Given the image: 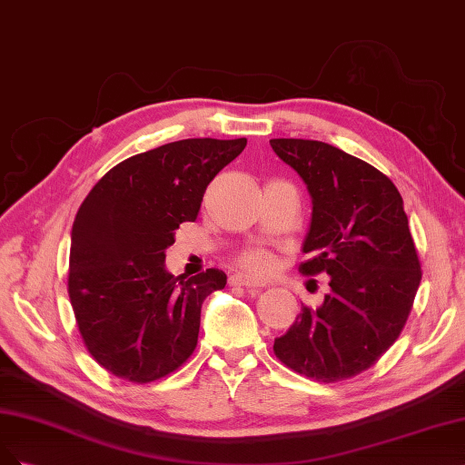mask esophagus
<instances>
[{"label":"esophagus","instance_id":"1","mask_svg":"<svg viewBox=\"0 0 465 465\" xmlns=\"http://www.w3.org/2000/svg\"><path fill=\"white\" fill-rule=\"evenodd\" d=\"M230 283H232V286H245V288H262V286H264L262 282L254 280L252 276H249V274H245V272H235V274H232V276H230Z\"/></svg>","mask_w":465,"mask_h":465}]
</instances>
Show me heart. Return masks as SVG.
I'll use <instances>...</instances> for the list:
<instances>
[{"instance_id": "1", "label": "heart", "mask_w": 465, "mask_h": 465, "mask_svg": "<svg viewBox=\"0 0 465 465\" xmlns=\"http://www.w3.org/2000/svg\"><path fill=\"white\" fill-rule=\"evenodd\" d=\"M243 264L247 268H251V271H254V272L264 274V272H271L272 271L274 261H272L271 254L264 252V251H251V252H247L245 257H243Z\"/></svg>"}]
</instances>
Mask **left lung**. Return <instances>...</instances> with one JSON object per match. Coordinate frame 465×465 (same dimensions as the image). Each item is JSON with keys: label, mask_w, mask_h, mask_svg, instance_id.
<instances>
[{"label": "left lung", "mask_w": 465, "mask_h": 465, "mask_svg": "<svg viewBox=\"0 0 465 465\" xmlns=\"http://www.w3.org/2000/svg\"><path fill=\"white\" fill-rule=\"evenodd\" d=\"M303 179L311 223L303 274L331 276L317 309L302 307L274 353L295 372L336 382L369 369L398 340L421 282L396 185L371 163L322 141L271 139Z\"/></svg>", "instance_id": "8db88e82"}]
</instances>
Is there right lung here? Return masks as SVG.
Listing matches in <instances>:
<instances>
[{
	"label": "right lung",
	"instance_id": "obj_1",
	"mask_svg": "<svg viewBox=\"0 0 465 465\" xmlns=\"http://www.w3.org/2000/svg\"><path fill=\"white\" fill-rule=\"evenodd\" d=\"M247 139H185L119 162L71 230L69 299L88 351L115 377L153 382L197 348L201 307L228 276H173L166 249L194 222L208 183Z\"/></svg>",
	"mask_w": 465,
	"mask_h": 465
}]
</instances>
